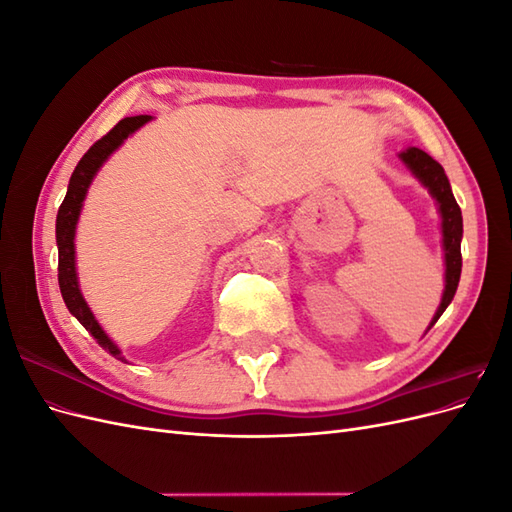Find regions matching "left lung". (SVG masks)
<instances>
[{"mask_svg": "<svg viewBox=\"0 0 512 512\" xmlns=\"http://www.w3.org/2000/svg\"><path fill=\"white\" fill-rule=\"evenodd\" d=\"M399 158L412 170V175L421 181L429 194L436 198L438 211L442 218V245H444V294L436 316L431 318V324L427 331L438 322V318L444 314V309L451 305L457 286H459V275H461V237H463V220H461V209L453 196L451 183L444 175V168L433 160L429 153L418 147H410L404 153H399Z\"/></svg>", "mask_w": 512, "mask_h": 512, "instance_id": "obj_1", "label": "left lung"}]
</instances>
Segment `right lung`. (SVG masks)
<instances>
[{
    "label": "right lung",
    "instance_id": "add662e5",
    "mask_svg": "<svg viewBox=\"0 0 512 512\" xmlns=\"http://www.w3.org/2000/svg\"><path fill=\"white\" fill-rule=\"evenodd\" d=\"M149 115H136V117H126L121 119L117 126L102 136L98 143L89 147V151L81 158V162L76 164L74 173L68 183V192L64 203H61L57 211V224H55V235H57V250H59V267H57V277H59V290L61 297H64L66 307L70 309V314L79 320L83 327L94 335L96 342L108 352L113 354L115 359L126 361V356L121 354V350L113 344V339L104 333L100 327V322L96 320L94 312H91L89 305L85 303L81 288H79V277H76V252H74V235H76V222H79V215L83 209V200L87 196V190L91 181H94L96 173L100 166L108 160V156L115 149L121 147V143L126 141L130 134H134L138 128L145 126L149 121Z\"/></svg>",
    "mask_w": 512,
    "mask_h": 512
}]
</instances>
